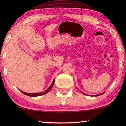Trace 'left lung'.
Masks as SVG:
<instances>
[{
	"instance_id": "1",
	"label": "left lung",
	"mask_w": 126,
	"mask_h": 126,
	"mask_svg": "<svg viewBox=\"0 0 126 126\" xmlns=\"http://www.w3.org/2000/svg\"><path fill=\"white\" fill-rule=\"evenodd\" d=\"M82 94H85V95H88V96H100V95H101V94H104V92H103V93H101V94H95V95H89V94H85V93H84V92H81Z\"/></svg>"
}]
</instances>
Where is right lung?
I'll list each match as a JSON object with an SVG mask.
<instances>
[{
	"mask_svg": "<svg viewBox=\"0 0 126 126\" xmlns=\"http://www.w3.org/2000/svg\"><path fill=\"white\" fill-rule=\"evenodd\" d=\"M54 80H55V79H54V80H53L52 83H51L50 86V87L46 89L45 91H44V92H40V93H27V92H23V91L20 90V89H19V90L21 92L23 93V94H25V95H27L28 96H30V97H37V96H39L43 95V94H46V93H47L50 90L51 88H52V87L53 86V85H54Z\"/></svg>",
	"mask_w": 126,
	"mask_h": 126,
	"instance_id": "add662e5",
	"label": "right lung"
}]
</instances>
